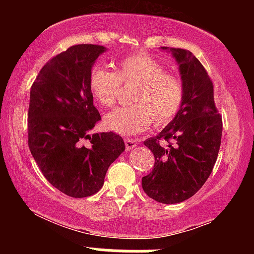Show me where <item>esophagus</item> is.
Instances as JSON below:
<instances>
[{
  "label": "esophagus",
  "instance_id": "34e87169",
  "mask_svg": "<svg viewBox=\"0 0 254 254\" xmlns=\"http://www.w3.org/2000/svg\"><path fill=\"white\" fill-rule=\"evenodd\" d=\"M124 143H125V148H127V150L133 149V148H136L137 145H138L137 139H131V138H125Z\"/></svg>",
  "mask_w": 254,
  "mask_h": 254
}]
</instances>
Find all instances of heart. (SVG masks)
<instances>
[{
    "label": "heart",
    "instance_id": "obj_1",
    "mask_svg": "<svg viewBox=\"0 0 254 254\" xmlns=\"http://www.w3.org/2000/svg\"><path fill=\"white\" fill-rule=\"evenodd\" d=\"M122 83L135 86L132 106L118 107L105 116L106 129L123 136H133L149 129L153 121L162 127L176 117L182 106L184 86L179 76L165 71V66L149 55L124 57L116 72L95 66L89 75V89L99 105L111 107L117 100Z\"/></svg>",
    "mask_w": 254,
    "mask_h": 254
}]
</instances>
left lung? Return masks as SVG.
I'll list each match as a JSON object with an SVG mask.
<instances>
[{"mask_svg": "<svg viewBox=\"0 0 254 254\" xmlns=\"http://www.w3.org/2000/svg\"><path fill=\"white\" fill-rule=\"evenodd\" d=\"M172 52L184 86L182 106L159 135L145 139L155 164L142 178L145 193L156 202L176 204L193 196L211 174L222 137V118L215 106L214 84L202 63L184 49Z\"/></svg>", "mask_w": 254, "mask_h": 254, "instance_id": "1", "label": "left lung"}]
</instances>
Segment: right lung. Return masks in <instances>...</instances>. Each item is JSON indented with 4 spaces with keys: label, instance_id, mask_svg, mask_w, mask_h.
I'll return each mask as SVG.
<instances>
[{
    "label": "right lung",
    "instance_id": "right-lung-1",
    "mask_svg": "<svg viewBox=\"0 0 254 254\" xmlns=\"http://www.w3.org/2000/svg\"><path fill=\"white\" fill-rule=\"evenodd\" d=\"M105 51L93 44L71 46L52 57L31 87V154L46 180L74 198L97 193L110 165L125 150L123 138L112 131L89 135L101 119L93 105L89 75Z\"/></svg>",
    "mask_w": 254,
    "mask_h": 254
}]
</instances>
